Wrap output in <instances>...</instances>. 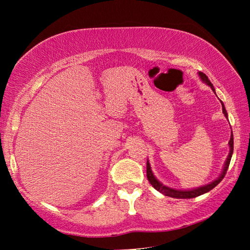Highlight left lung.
Listing matches in <instances>:
<instances>
[{
  "label": "left lung",
  "instance_id": "8db88e82",
  "mask_svg": "<svg viewBox=\"0 0 250 250\" xmlns=\"http://www.w3.org/2000/svg\"><path fill=\"white\" fill-rule=\"evenodd\" d=\"M198 76H200L202 82L205 83L206 84H208V86L211 88V90L214 91V94H216V92H215V88H214L213 84H211V83L209 82L208 77H207V76L204 73H201V71L198 73ZM221 103H222V101H221ZM222 108H223L224 116H225L226 119L228 120L227 111H226L225 105H224L223 103H222ZM228 146H229V153H228V156H227V159L225 161V164H224L223 171H222L221 174H219L217 179L214 180L213 182H210L209 184L203 185V186H200V188H191V189H176V188H168V186H167V185H163L154 176L153 172H152L150 163H149V160L146 161V177H147V180H149L151 185L153 186L156 191H159L160 193L164 194L166 196H170V197H173V198H193V197L203 195V194H205L207 192H209L210 189H213L218 183H221V181L224 179V176H225V174H226V172L228 170V167H229V163H230L232 152H234V137H232V132L230 134V140H229V142H228Z\"/></svg>",
  "mask_w": 250,
  "mask_h": 250
}]
</instances>
